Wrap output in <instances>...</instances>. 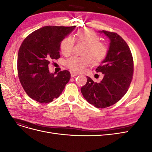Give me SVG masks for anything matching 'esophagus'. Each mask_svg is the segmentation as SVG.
Returning <instances> with one entry per match:
<instances>
[{
  "mask_svg": "<svg viewBox=\"0 0 152 152\" xmlns=\"http://www.w3.org/2000/svg\"><path fill=\"white\" fill-rule=\"evenodd\" d=\"M70 73H71V77H75V76H77V75H79L77 73L74 72H71Z\"/></svg>",
  "mask_w": 152,
  "mask_h": 152,
  "instance_id": "34e87169",
  "label": "esophagus"
}]
</instances>
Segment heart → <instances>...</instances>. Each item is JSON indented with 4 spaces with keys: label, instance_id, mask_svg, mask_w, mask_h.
I'll return each mask as SVG.
<instances>
[{
    "label": "heart",
    "instance_id": "obj_1",
    "mask_svg": "<svg viewBox=\"0 0 152 152\" xmlns=\"http://www.w3.org/2000/svg\"><path fill=\"white\" fill-rule=\"evenodd\" d=\"M75 40L77 42L85 44L82 51L83 56H73L65 61V66L75 72H80L90 65H96L102 63L108 53L107 45L99 41V37L94 31L89 29L79 30L75 35ZM74 39L71 37L64 39L60 44L61 53L68 56L70 55L74 46Z\"/></svg>",
    "mask_w": 152,
    "mask_h": 152
}]
</instances>
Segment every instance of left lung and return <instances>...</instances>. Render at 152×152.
<instances>
[{"label": "left lung", "instance_id": "obj_1", "mask_svg": "<svg viewBox=\"0 0 152 152\" xmlns=\"http://www.w3.org/2000/svg\"><path fill=\"white\" fill-rule=\"evenodd\" d=\"M110 39L108 53L96 72L103 74L99 83L87 77L81 93L87 102L104 108L118 102L126 94L132 80L134 65L131 50L121 37L114 32L99 31Z\"/></svg>", "mask_w": 152, "mask_h": 152}]
</instances>
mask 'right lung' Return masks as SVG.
Masks as SVG:
<instances>
[{
    "label": "right lung",
    "mask_w": 152,
    "mask_h": 152,
    "mask_svg": "<svg viewBox=\"0 0 152 152\" xmlns=\"http://www.w3.org/2000/svg\"><path fill=\"white\" fill-rule=\"evenodd\" d=\"M73 26H45L32 32L22 42L18 54L20 81L30 98L40 103L58 98L70 79L68 70L50 73L52 59L60 57L61 41L75 28Z\"/></svg>",
    "instance_id": "1"
}]
</instances>
